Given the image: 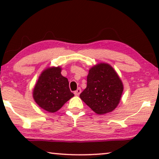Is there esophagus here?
I'll return each instance as SVG.
<instances>
[{
  "label": "esophagus",
  "mask_w": 159,
  "mask_h": 159,
  "mask_svg": "<svg viewBox=\"0 0 159 159\" xmlns=\"http://www.w3.org/2000/svg\"><path fill=\"white\" fill-rule=\"evenodd\" d=\"M81 92H82L81 88H78L77 89V90H75V92H74V94H75V95H79L80 94V93H81Z\"/></svg>",
  "instance_id": "obj_1"
}]
</instances>
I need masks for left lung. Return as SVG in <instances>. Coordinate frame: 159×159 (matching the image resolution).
I'll use <instances>...</instances> for the list:
<instances>
[{"label":"left lung","mask_w":159,"mask_h":159,"mask_svg":"<svg viewBox=\"0 0 159 159\" xmlns=\"http://www.w3.org/2000/svg\"><path fill=\"white\" fill-rule=\"evenodd\" d=\"M123 84L114 69L107 64L92 67L87 77V88L80 97L93 111L104 114L118 106Z\"/></svg>","instance_id":"1"}]
</instances>
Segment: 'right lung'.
Segmentation results:
<instances>
[{"label": "right lung", "mask_w": 159, "mask_h": 159, "mask_svg": "<svg viewBox=\"0 0 159 159\" xmlns=\"http://www.w3.org/2000/svg\"><path fill=\"white\" fill-rule=\"evenodd\" d=\"M60 67L48 68L41 74L33 90V98L38 106L47 111L59 110L74 94L67 78L61 74Z\"/></svg>", "instance_id": "add662e5"}]
</instances>
